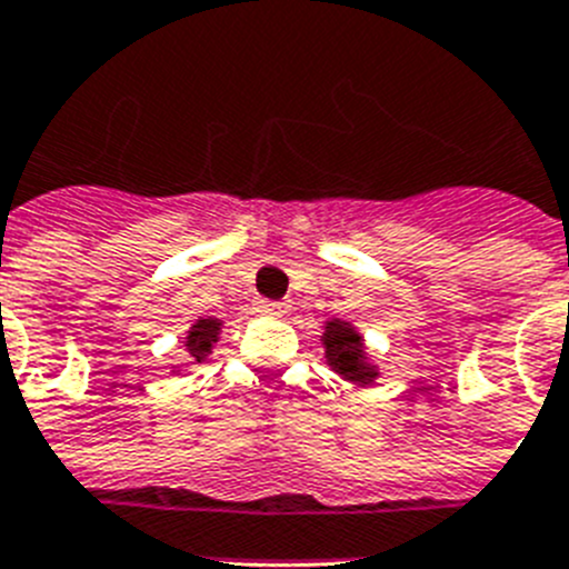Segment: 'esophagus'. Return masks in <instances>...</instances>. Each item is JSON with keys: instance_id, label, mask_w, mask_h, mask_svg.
<instances>
[{"instance_id": "obj_1", "label": "esophagus", "mask_w": 569, "mask_h": 569, "mask_svg": "<svg viewBox=\"0 0 569 569\" xmlns=\"http://www.w3.org/2000/svg\"><path fill=\"white\" fill-rule=\"evenodd\" d=\"M257 309H260L263 315H274V318L289 312V306H286L283 300H260V303H257Z\"/></svg>"}]
</instances>
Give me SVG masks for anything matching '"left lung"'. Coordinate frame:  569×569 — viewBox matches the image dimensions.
Masks as SVG:
<instances>
[{"mask_svg": "<svg viewBox=\"0 0 569 569\" xmlns=\"http://www.w3.org/2000/svg\"><path fill=\"white\" fill-rule=\"evenodd\" d=\"M323 346L329 367L343 375L346 380H355V383L375 380L378 372H375V367L367 360V352H363V338L346 320H329L326 323Z\"/></svg>", "mask_w": 569, "mask_h": 569, "instance_id": "left-lung-1", "label": "left lung"}]
</instances>
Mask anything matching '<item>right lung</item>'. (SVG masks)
Listing matches in <instances>:
<instances>
[{
    "label": "right lung",
    "mask_w": 569,
    "mask_h": 569,
    "mask_svg": "<svg viewBox=\"0 0 569 569\" xmlns=\"http://www.w3.org/2000/svg\"><path fill=\"white\" fill-rule=\"evenodd\" d=\"M220 320L217 318H202L197 320L194 326H191L189 338H186V349H189L191 358L200 363V360H206L211 355V346L217 343V335H220Z\"/></svg>",
    "instance_id": "1"
}]
</instances>
